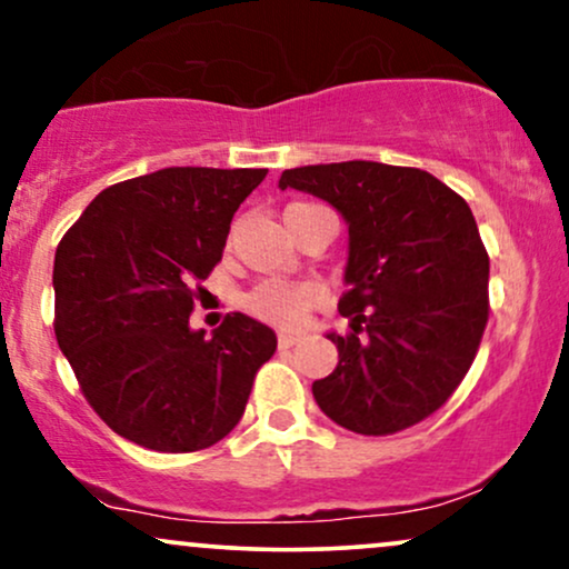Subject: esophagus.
<instances>
[{
	"label": "esophagus",
	"instance_id": "obj_1",
	"mask_svg": "<svg viewBox=\"0 0 569 569\" xmlns=\"http://www.w3.org/2000/svg\"><path fill=\"white\" fill-rule=\"evenodd\" d=\"M292 346H298V335H290V332L279 335V348L287 350V348H292Z\"/></svg>",
	"mask_w": 569,
	"mask_h": 569
}]
</instances>
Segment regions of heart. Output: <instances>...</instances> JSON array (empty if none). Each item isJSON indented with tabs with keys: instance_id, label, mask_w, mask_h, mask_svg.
<instances>
[{
	"instance_id": "obj_1",
	"label": "heart",
	"mask_w": 569,
	"mask_h": 569,
	"mask_svg": "<svg viewBox=\"0 0 569 569\" xmlns=\"http://www.w3.org/2000/svg\"><path fill=\"white\" fill-rule=\"evenodd\" d=\"M311 210H321L311 202H292L284 208V223H296L300 216L311 213ZM319 300V290L306 282H282V279H266V282L256 284L244 296V308L256 313L258 319L271 321V325L292 329L306 319L308 308Z\"/></svg>"
}]
</instances>
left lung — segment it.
<instances>
[{
    "instance_id": "8db88e82",
    "label": "left lung",
    "mask_w": 569,
    "mask_h": 569,
    "mask_svg": "<svg viewBox=\"0 0 569 569\" xmlns=\"http://www.w3.org/2000/svg\"><path fill=\"white\" fill-rule=\"evenodd\" d=\"M279 187L338 208L348 223L350 332H329L338 367L313 382L332 422L392 435L459 388L488 325V252L467 200L422 168L371 160L290 168Z\"/></svg>"
}]
</instances>
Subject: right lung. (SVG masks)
Here are the masks:
<instances>
[{"instance_id": "obj_1", "label": "right lung", "mask_w": 569, "mask_h": 569, "mask_svg": "<svg viewBox=\"0 0 569 569\" xmlns=\"http://www.w3.org/2000/svg\"><path fill=\"white\" fill-rule=\"evenodd\" d=\"M266 168H160L102 189L54 252V338L110 430L163 453L219 443L277 350L261 321L189 327Z\"/></svg>"}]
</instances>
